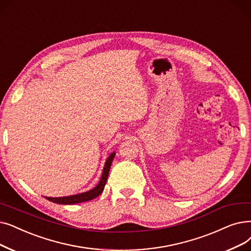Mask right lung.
<instances>
[{
    "instance_id": "obj_1",
    "label": "right lung",
    "mask_w": 251,
    "mask_h": 251,
    "mask_svg": "<svg viewBox=\"0 0 251 251\" xmlns=\"http://www.w3.org/2000/svg\"><path fill=\"white\" fill-rule=\"evenodd\" d=\"M116 155V152L113 151L112 154L107 157L104 166H103V170L101 173V177L99 181V183L96 186L84 193H80V194H75V195H71V196H65V197H57V198H52V197H45L47 200L53 202V203H57V204H63V205H68V204H77V203H82V202H86V201H90L94 198H96L97 196H100L104 189V186L107 180V176H108V172H110L111 169V165L113 163L114 157Z\"/></svg>"
}]
</instances>
